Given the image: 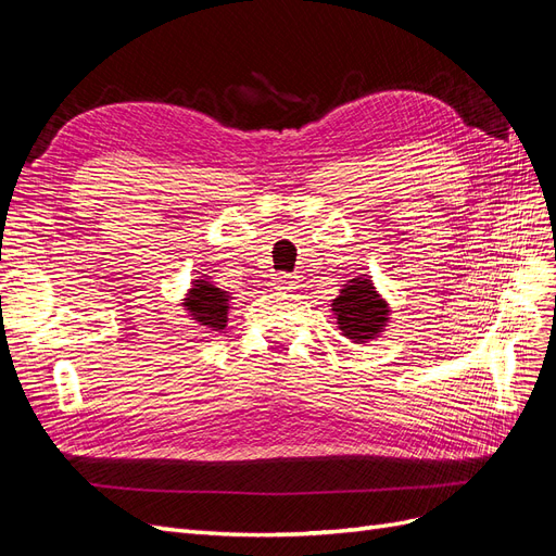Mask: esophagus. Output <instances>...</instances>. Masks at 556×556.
I'll return each mask as SVG.
<instances>
[{
  "instance_id": "esophagus-1",
  "label": "esophagus",
  "mask_w": 556,
  "mask_h": 556,
  "mask_svg": "<svg viewBox=\"0 0 556 556\" xmlns=\"http://www.w3.org/2000/svg\"><path fill=\"white\" fill-rule=\"evenodd\" d=\"M294 282H296L294 276L288 274V271H280V274L274 276V285H276V288H280V290H292Z\"/></svg>"
}]
</instances>
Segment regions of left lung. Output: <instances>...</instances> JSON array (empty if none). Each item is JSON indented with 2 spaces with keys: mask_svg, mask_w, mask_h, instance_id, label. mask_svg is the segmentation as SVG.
Here are the masks:
<instances>
[{
  "mask_svg": "<svg viewBox=\"0 0 556 556\" xmlns=\"http://www.w3.org/2000/svg\"><path fill=\"white\" fill-rule=\"evenodd\" d=\"M333 313L339 315L341 331L352 341H368L384 327L387 306L376 294L371 280L352 278V285H345L339 299H333Z\"/></svg>",
  "mask_w": 556,
  "mask_h": 556,
  "instance_id": "obj_1",
  "label": "left lung"
}]
</instances>
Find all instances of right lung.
<instances>
[{
    "instance_id": "1",
    "label": "right lung",
    "mask_w": 556,
    "mask_h": 556,
    "mask_svg": "<svg viewBox=\"0 0 556 556\" xmlns=\"http://www.w3.org/2000/svg\"><path fill=\"white\" fill-rule=\"evenodd\" d=\"M227 292H223L220 288H213L206 280H194V288L190 290L188 304L185 306H188L197 323L217 331L227 323Z\"/></svg>"
}]
</instances>
